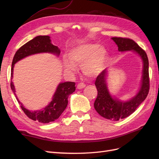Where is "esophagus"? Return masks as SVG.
Segmentation results:
<instances>
[{"instance_id": "esophagus-1", "label": "esophagus", "mask_w": 159, "mask_h": 159, "mask_svg": "<svg viewBox=\"0 0 159 159\" xmlns=\"http://www.w3.org/2000/svg\"><path fill=\"white\" fill-rule=\"evenodd\" d=\"M85 86H86L85 84H84V83H80L78 84V85H77V89H83L84 87H85Z\"/></svg>"}]
</instances>
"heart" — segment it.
<instances>
[{
    "label": "heart",
    "instance_id": "heart-1",
    "mask_svg": "<svg viewBox=\"0 0 159 159\" xmlns=\"http://www.w3.org/2000/svg\"><path fill=\"white\" fill-rule=\"evenodd\" d=\"M107 57V49L98 43H81L70 49L69 58H63V67L67 72H72L76 70V65L82 66L86 76H96L104 69Z\"/></svg>",
    "mask_w": 159,
    "mask_h": 159
}]
</instances>
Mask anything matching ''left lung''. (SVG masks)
Instances as JSON below:
<instances>
[{
	"label": "left lung",
	"mask_w": 159,
	"mask_h": 159,
	"mask_svg": "<svg viewBox=\"0 0 159 159\" xmlns=\"http://www.w3.org/2000/svg\"><path fill=\"white\" fill-rule=\"evenodd\" d=\"M120 52L133 51L140 57L143 62L141 85L136 95L128 100H121L112 96L108 89L107 78L108 70H104L95 82L98 96L94 102V108L100 116L112 121H118L128 117L135 111L142 103L149 92V62L146 52L133 39L122 38H112Z\"/></svg>",
	"instance_id": "1"
}]
</instances>
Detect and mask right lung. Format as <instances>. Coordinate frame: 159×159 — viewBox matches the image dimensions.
<instances>
[{"label":"right lung","mask_w":159,"mask_h":159,"mask_svg":"<svg viewBox=\"0 0 159 159\" xmlns=\"http://www.w3.org/2000/svg\"><path fill=\"white\" fill-rule=\"evenodd\" d=\"M60 52V49L58 47L53 45L51 43L50 36L39 35L20 47L16 51L12 61L11 70V90L16 96L18 103L20 104L22 111L26 116L30 119L38 121L40 123H49L58 119L67 107V103H68V100H67L68 96L76 89L75 83H60L57 86L55 92L52 98V99L51 102L48 105L41 110L30 111L24 107L16 96L15 86L12 81L13 67H14L15 64L20 60L30 55L39 53H50L59 57Z\"/></svg>","instance_id":"right-lung-1"}]
</instances>
